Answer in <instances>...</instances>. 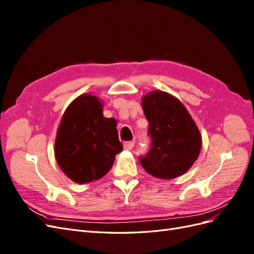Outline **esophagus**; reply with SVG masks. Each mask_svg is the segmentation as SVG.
<instances>
[{
    "mask_svg": "<svg viewBox=\"0 0 254 254\" xmlns=\"http://www.w3.org/2000/svg\"><path fill=\"white\" fill-rule=\"evenodd\" d=\"M133 146H134V143H133L132 141H128V142H125V143H124V148L127 149V150L132 149Z\"/></svg>",
    "mask_w": 254,
    "mask_h": 254,
    "instance_id": "obj_1",
    "label": "esophagus"
}]
</instances>
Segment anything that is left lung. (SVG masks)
I'll return each mask as SVG.
<instances>
[{
    "label": "left lung",
    "mask_w": 254,
    "mask_h": 254,
    "mask_svg": "<svg viewBox=\"0 0 254 254\" xmlns=\"http://www.w3.org/2000/svg\"><path fill=\"white\" fill-rule=\"evenodd\" d=\"M148 121L150 149L140 157L144 170L160 179L187 173L201 149V135L190 113L173 95L152 91L142 98Z\"/></svg>",
    "instance_id": "left-lung-1"
}]
</instances>
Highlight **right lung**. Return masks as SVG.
Listing matches in <instances>:
<instances>
[{
  "instance_id": "add662e5",
  "label": "right lung",
  "mask_w": 254,
  "mask_h": 254,
  "mask_svg": "<svg viewBox=\"0 0 254 254\" xmlns=\"http://www.w3.org/2000/svg\"><path fill=\"white\" fill-rule=\"evenodd\" d=\"M102 108L96 96L80 95L67 107L58 127L56 161L76 183L101 179L123 149L117 121L104 118Z\"/></svg>"
}]
</instances>
